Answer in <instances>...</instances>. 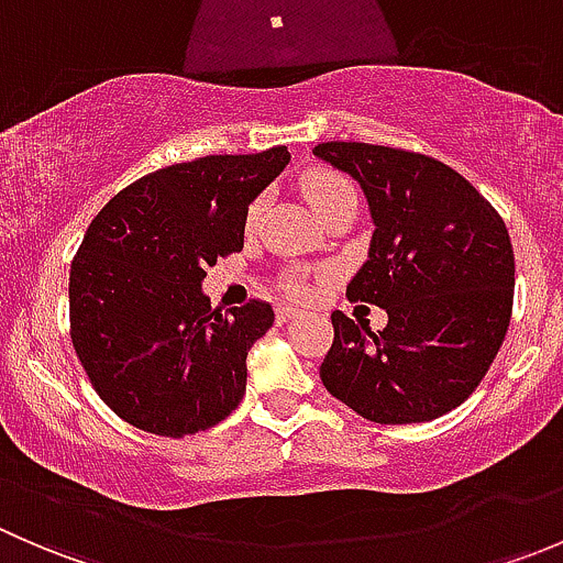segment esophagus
<instances>
[{
	"instance_id": "34e87169",
	"label": "esophagus",
	"mask_w": 563,
	"mask_h": 563,
	"mask_svg": "<svg viewBox=\"0 0 563 563\" xmlns=\"http://www.w3.org/2000/svg\"><path fill=\"white\" fill-rule=\"evenodd\" d=\"M297 313H299L297 308H288V305H283V308H277L275 318H277V323H288L291 318H297Z\"/></svg>"
}]
</instances>
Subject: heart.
I'll return each mask as SVG.
<instances>
[{
	"label": "heart",
	"mask_w": 563,
	"mask_h": 563,
	"mask_svg": "<svg viewBox=\"0 0 563 563\" xmlns=\"http://www.w3.org/2000/svg\"><path fill=\"white\" fill-rule=\"evenodd\" d=\"M302 192L305 198H308L310 207L316 209V214L321 218L323 212H329L332 207H338L340 201H345V198H354V187H351V181L345 179V176L334 174V172H327V168H316V172L305 174L302 176ZM258 203H253L247 212V223H253L255 214H258ZM288 291L297 294V297H302L305 294V283L299 280V277H294V280H288Z\"/></svg>",
	"instance_id": "obj_1"
}]
</instances>
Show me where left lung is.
Instances as JSON below:
<instances>
[{
  "label": "left lung",
  "mask_w": 563,
  "mask_h": 563,
  "mask_svg": "<svg viewBox=\"0 0 563 563\" xmlns=\"http://www.w3.org/2000/svg\"><path fill=\"white\" fill-rule=\"evenodd\" d=\"M313 155L365 192L376 231L345 294L389 318L371 332L334 310L323 387L378 424L444 417L479 387L512 318L507 225L468 179L428 155L356 141H327Z\"/></svg>",
  "instance_id": "left-lung-1"
}]
</instances>
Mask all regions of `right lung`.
<instances>
[{
  "instance_id": "add662e5",
  "label": "right lung",
  "mask_w": 563,
  "mask_h": 563,
  "mask_svg": "<svg viewBox=\"0 0 563 563\" xmlns=\"http://www.w3.org/2000/svg\"><path fill=\"white\" fill-rule=\"evenodd\" d=\"M291 155H207L119 190L70 266V338L100 400L168 439L214 428L242 402L247 351L275 321L250 299L212 310L207 266L245 245L247 207Z\"/></svg>"
}]
</instances>
